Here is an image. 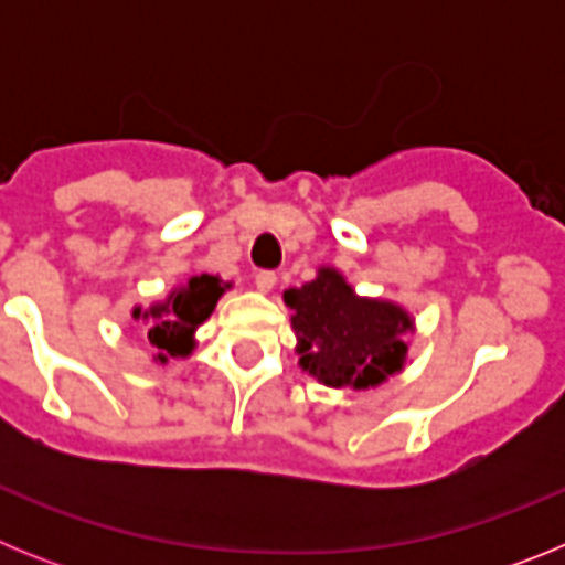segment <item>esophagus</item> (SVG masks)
I'll list each match as a JSON object with an SVG mask.
<instances>
[{
	"mask_svg": "<svg viewBox=\"0 0 565 565\" xmlns=\"http://www.w3.org/2000/svg\"><path fill=\"white\" fill-rule=\"evenodd\" d=\"M254 286H257L259 291H271V288L277 286V271H266V268L257 271L254 274Z\"/></svg>",
	"mask_w": 565,
	"mask_h": 565,
	"instance_id": "esophagus-1",
	"label": "esophagus"
}]
</instances>
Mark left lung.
<instances>
[{
	"instance_id": "1",
	"label": "left lung",
	"mask_w": 565,
	"mask_h": 565,
	"mask_svg": "<svg viewBox=\"0 0 565 565\" xmlns=\"http://www.w3.org/2000/svg\"><path fill=\"white\" fill-rule=\"evenodd\" d=\"M299 364L331 387H373L402 367L411 317L398 306L359 299L333 268L286 291Z\"/></svg>"
}]
</instances>
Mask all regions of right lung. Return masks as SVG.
<instances>
[{
    "label": "right lung",
    "instance_id": "right-lung-1",
    "mask_svg": "<svg viewBox=\"0 0 565 565\" xmlns=\"http://www.w3.org/2000/svg\"><path fill=\"white\" fill-rule=\"evenodd\" d=\"M223 282L214 274H194L186 279V286L172 291L163 306L149 308L143 319H149V342L158 348V359L186 356L192 351V333L203 319L214 311L223 294ZM135 317H141V308H135Z\"/></svg>",
    "mask_w": 565,
    "mask_h": 565
}]
</instances>
